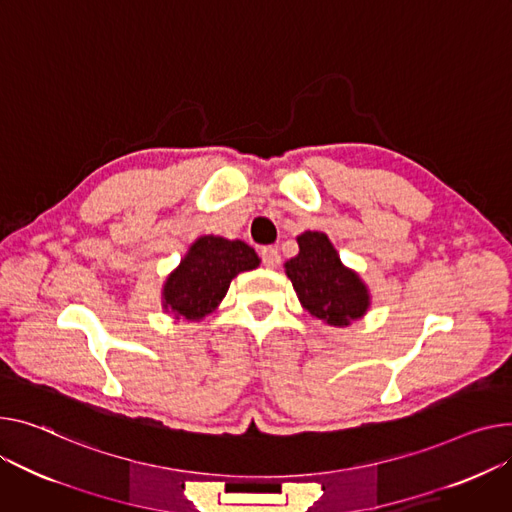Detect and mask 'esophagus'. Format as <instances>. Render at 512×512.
Listing matches in <instances>:
<instances>
[{
  "instance_id": "34e87169",
  "label": "esophagus",
  "mask_w": 512,
  "mask_h": 512,
  "mask_svg": "<svg viewBox=\"0 0 512 512\" xmlns=\"http://www.w3.org/2000/svg\"><path fill=\"white\" fill-rule=\"evenodd\" d=\"M280 253H278V249H274V247H263V251H261V263L267 267V269H276L278 265H280Z\"/></svg>"
}]
</instances>
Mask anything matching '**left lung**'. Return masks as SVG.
I'll return each instance as SVG.
<instances>
[{
    "label": "left lung",
    "mask_w": 512,
    "mask_h": 512,
    "mask_svg": "<svg viewBox=\"0 0 512 512\" xmlns=\"http://www.w3.org/2000/svg\"><path fill=\"white\" fill-rule=\"evenodd\" d=\"M296 241L300 251L284 267L304 309L331 327H348L362 319L370 306L368 288L342 263L329 236L306 230Z\"/></svg>",
    "instance_id": "1"
}]
</instances>
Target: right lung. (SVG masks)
I'll list each match as a JSON object with an SVG mask.
<instances>
[{
  "label": "right lung",
  "mask_w": 512,
  "mask_h": 512,
  "mask_svg": "<svg viewBox=\"0 0 512 512\" xmlns=\"http://www.w3.org/2000/svg\"><path fill=\"white\" fill-rule=\"evenodd\" d=\"M259 257L243 241L222 236H199L162 288V306L175 319L201 321L228 292L232 278L255 269Z\"/></svg>",
  "instance_id": "1"
}]
</instances>
